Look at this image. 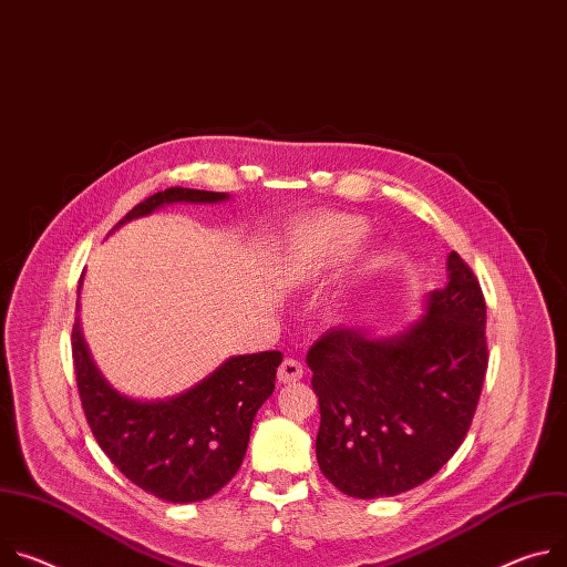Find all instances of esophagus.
Returning <instances> with one entry per match:
<instances>
[{
	"mask_svg": "<svg viewBox=\"0 0 567 567\" xmlns=\"http://www.w3.org/2000/svg\"><path fill=\"white\" fill-rule=\"evenodd\" d=\"M302 378V364L298 362V359H285V362L280 364L278 369V382L280 384H291V382H298Z\"/></svg>",
	"mask_w": 567,
	"mask_h": 567,
	"instance_id": "34e87169",
	"label": "esophagus"
}]
</instances>
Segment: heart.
Instances as JSON below:
<instances>
[{
  "label": "heart",
  "instance_id": "heart-1",
  "mask_svg": "<svg viewBox=\"0 0 567 567\" xmlns=\"http://www.w3.org/2000/svg\"><path fill=\"white\" fill-rule=\"evenodd\" d=\"M369 226L362 217L326 213L296 221L285 239L282 255L278 257L276 274L282 282L300 285L317 280L339 265H343L352 250L362 244ZM382 267L380 252H364L359 257L357 276L369 278ZM343 298H334L328 307V317L339 319L343 315Z\"/></svg>",
  "mask_w": 567,
  "mask_h": 567
}]
</instances>
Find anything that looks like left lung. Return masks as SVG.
Segmentation results:
<instances>
[{
  "mask_svg": "<svg viewBox=\"0 0 567 567\" xmlns=\"http://www.w3.org/2000/svg\"><path fill=\"white\" fill-rule=\"evenodd\" d=\"M447 282L395 334L328 330L307 352L321 427L317 461L346 495L393 497L434 477L473 423L486 352V302L452 250Z\"/></svg>",
  "mask_w": 567,
  "mask_h": 567,
  "instance_id": "8db88e82",
  "label": "left lung"
}]
</instances>
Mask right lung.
<instances>
[{
    "label": "right lung",
    "instance_id": "add662e5",
    "mask_svg": "<svg viewBox=\"0 0 567 567\" xmlns=\"http://www.w3.org/2000/svg\"><path fill=\"white\" fill-rule=\"evenodd\" d=\"M228 198L226 192L169 187L135 205L113 233L165 205ZM79 305L81 300L76 315ZM72 357L81 404L99 447L135 486L174 504L208 499L235 477L257 409L274 393L282 362L280 350L235 354L178 395L140 400L117 391L96 369L81 317L72 330Z\"/></svg>",
    "mask_w": 567,
    "mask_h": 567
}]
</instances>
